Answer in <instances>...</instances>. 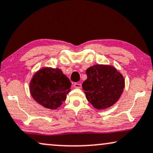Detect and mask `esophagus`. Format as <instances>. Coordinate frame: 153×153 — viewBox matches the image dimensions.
<instances>
[{
  "mask_svg": "<svg viewBox=\"0 0 153 153\" xmlns=\"http://www.w3.org/2000/svg\"><path fill=\"white\" fill-rule=\"evenodd\" d=\"M73 87H75V88H81V87H82V85H81L80 83L75 82V83H73Z\"/></svg>",
  "mask_w": 153,
  "mask_h": 153,
  "instance_id": "esophagus-1",
  "label": "esophagus"
}]
</instances>
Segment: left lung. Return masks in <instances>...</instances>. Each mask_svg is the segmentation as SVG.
I'll list each match as a JSON object with an SVG mask.
<instances>
[{"label": "left lung", "mask_w": 153, "mask_h": 153, "mask_svg": "<svg viewBox=\"0 0 153 153\" xmlns=\"http://www.w3.org/2000/svg\"><path fill=\"white\" fill-rule=\"evenodd\" d=\"M82 89L89 103L97 109L107 108L117 101L125 87L123 76L111 66L94 65L87 69Z\"/></svg>", "instance_id": "8db88e82"}]
</instances>
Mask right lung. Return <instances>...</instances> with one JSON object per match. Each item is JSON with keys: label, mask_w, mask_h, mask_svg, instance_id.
<instances>
[{"label": "right lung", "mask_w": 153, "mask_h": 153, "mask_svg": "<svg viewBox=\"0 0 153 153\" xmlns=\"http://www.w3.org/2000/svg\"><path fill=\"white\" fill-rule=\"evenodd\" d=\"M71 82L59 68H44L36 73L30 83L34 100L42 106L56 109L71 91Z\"/></svg>", "instance_id": "add662e5"}]
</instances>
